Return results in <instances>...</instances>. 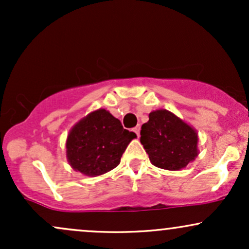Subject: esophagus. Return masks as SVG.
Returning a JSON list of instances; mask_svg holds the SVG:
<instances>
[{
	"instance_id": "obj_1",
	"label": "esophagus",
	"mask_w": 249,
	"mask_h": 249,
	"mask_svg": "<svg viewBox=\"0 0 249 249\" xmlns=\"http://www.w3.org/2000/svg\"><path fill=\"white\" fill-rule=\"evenodd\" d=\"M133 131H134V133L139 137V133H141V126H139V125H137V126L133 128Z\"/></svg>"
}]
</instances>
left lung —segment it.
<instances>
[{"label": "left lung", "instance_id": "left-lung-1", "mask_svg": "<svg viewBox=\"0 0 249 249\" xmlns=\"http://www.w3.org/2000/svg\"><path fill=\"white\" fill-rule=\"evenodd\" d=\"M141 142L154 166L178 171L198 156V133L170 111H152L142 124Z\"/></svg>", "mask_w": 249, "mask_h": 249}]
</instances>
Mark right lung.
Returning a JSON list of instances; mask_svg holds the SVG:
<instances>
[{
	"instance_id": "1",
	"label": "right lung",
	"mask_w": 249,
	"mask_h": 249,
	"mask_svg": "<svg viewBox=\"0 0 249 249\" xmlns=\"http://www.w3.org/2000/svg\"><path fill=\"white\" fill-rule=\"evenodd\" d=\"M136 133L105 108L93 111L73 125L67 138L70 166L89 177H97L117 167Z\"/></svg>"
}]
</instances>
